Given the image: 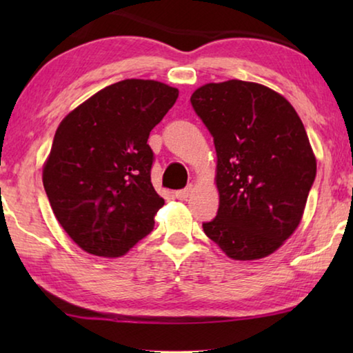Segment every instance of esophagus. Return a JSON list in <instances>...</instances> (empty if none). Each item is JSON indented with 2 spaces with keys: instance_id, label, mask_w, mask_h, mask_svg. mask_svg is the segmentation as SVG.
Segmentation results:
<instances>
[{
  "instance_id": "34e87169",
  "label": "esophagus",
  "mask_w": 353,
  "mask_h": 353,
  "mask_svg": "<svg viewBox=\"0 0 353 353\" xmlns=\"http://www.w3.org/2000/svg\"><path fill=\"white\" fill-rule=\"evenodd\" d=\"M191 191H193V187H191V185H188V187L183 188V190H177L176 191V198L177 199H187Z\"/></svg>"
}]
</instances>
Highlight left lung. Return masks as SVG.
<instances>
[{
    "instance_id": "left-lung-1",
    "label": "left lung",
    "mask_w": 353,
    "mask_h": 353,
    "mask_svg": "<svg viewBox=\"0 0 353 353\" xmlns=\"http://www.w3.org/2000/svg\"><path fill=\"white\" fill-rule=\"evenodd\" d=\"M190 101L218 155L219 208L205 235L234 260L272 254L297 229L316 177L301 118L282 94L238 79L205 83Z\"/></svg>"
}]
</instances>
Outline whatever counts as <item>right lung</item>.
<instances>
[{
    "label": "right lung",
    "mask_w": 353,
    "mask_h": 353,
    "mask_svg": "<svg viewBox=\"0 0 353 353\" xmlns=\"http://www.w3.org/2000/svg\"><path fill=\"white\" fill-rule=\"evenodd\" d=\"M179 97L157 81L103 88L57 128L43 187L59 224L85 252L119 256L151 234L165 204L151 182V130Z\"/></svg>",
    "instance_id": "add662e5"
}]
</instances>
